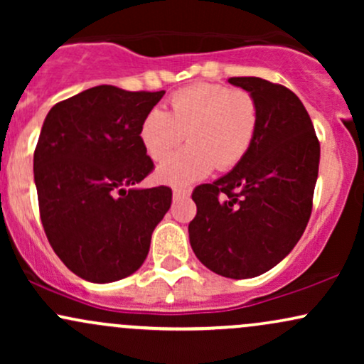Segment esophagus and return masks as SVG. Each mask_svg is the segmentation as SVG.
Wrapping results in <instances>:
<instances>
[{
    "label": "esophagus",
    "mask_w": 364,
    "mask_h": 364,
    "mask_svg": "<svg viewBox=\"0 0 364 364\" xmlns=\"http://www.w3.org/2000/svg\"><path fill=\"white\" fill-rule=\"evenodd\" d=\"M173 196H174V200L188 198V196H190V190H188V188H174Z\"/></svg>",
    "instance_id": "obj_1"
}]
</instances>
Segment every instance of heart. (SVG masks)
I'll use <instances>...</instances> for the list:
<instances>
[{"label":"heart","instance_id":"1","mask_svg":"<svg viewBox=\"0 0 364 364\" xmlns=\"http://www.w3.org/2000/svg\"><path fill=\"white\" fill-rule=\"evenodd\" d=\"M258 128V104L250 92L219 83H195L174 92L169 112L152 109L140 124L145 152L164 161L186 136L191 144L157 169L173 186L198 181L215 168L228 171L243 161Z\"/></svg>","mask_w":364,"mask_h":364}]
</instances>
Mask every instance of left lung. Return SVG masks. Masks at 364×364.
<instances>
[{"mask_svg": "<svg viewBox=\"0 0 364 364\" xmlns=\"http://www.w3.org/2000/svg\"><path fill=\"white\" fill-rule=\"evenodd\" d=\"M258 104V128L236 168L191 193V248L212 272L257 277L286 257L306 229L320 141L298 95L258 77H232Z\"/></svg>", "mask_w": 364, "mask_h": 364, "instance_id": "left-lung-1", "label": "left lung"}]
</instances>
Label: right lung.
Returning a JSON list of instances; mask_svg holds the SVG:
<instances>
[{
    "instance_id": "obj_1",
    "label": "right lung",
    "mask_w": 364,
    "mask_h": 364,
    "mask_svg": "<svg viewBox=\"0 0 364 364\" xmlns=\"http://www.w3.org/2000/svg\"><path fill=\"white\" fill-rule=\"evenodd\" d=\"M162 95L99 85L46 116L34 152L41 223L54 253L85 281L136 272L169 210V186L133 188L154 171L140 124Z\"/></svg>"
}]
</instances>
